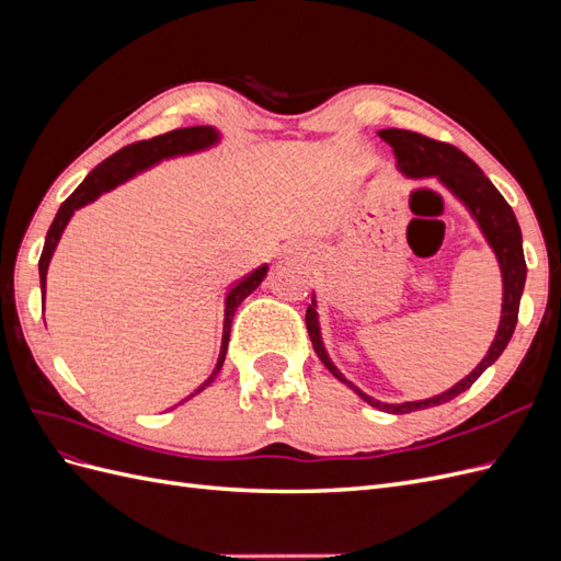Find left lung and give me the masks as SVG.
I'll return each mask as SVG.
<instances>
[{
    "mask_svg": "<svg viewBox=\"0 0 561 561\" xmlns=\"http://www.w3.org/2000/svg\"><path fill=\"white\" fill-rule=\"evenodd\" d=\"M379 138L393 147L396 159H398V171L402 175L414 178V180L435 178L463 203V206L470 210V215L474 217V222H478L480 231L484 233L486 243L496 252L501 276H503V309H501L499 332L494 342H491L482 363L474 367L466 379L445 390V393L426 398V400H416V402H400V404H388V402L369 398L334 367L325 346H322L316 297L311 295V307L307 309V330L311 336L313 351L318 353L322 365H325L339 381H344L348 388H353L367 404L377 407V410L388 414H407V412L426 410V407H437L454 400L456 396H461L463 390H468L474 381L480 379V375L489 365H494L499 360V355L505 351L517 325L519 299H522L524 280H526V262H524V250H522V229L517 225L513 208L507 206V201L501 196V192L480 171V165L472 159H468L461 149H456L454 145H447V142L431 140L421 133L402 130V128H383L379 130Z\"/></svg>",
    "mask_w": 561,
    "mask_h": 561,
    "instance_id": "8db88e82",
    "label": "left lung"
}]
</instances>
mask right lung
<instances>
[{
    "mask_svg": "<svg viewBox=\"0 0 561 561\" xmlns=\"http://www.w3.org/2000/svg\"><path fill=\"white\" fill-rule=\"evenodd\" d=\"M219 142V133L213 128V126H192V128H178V130H171V133H163V135H157V138L151 140H140V142H133L124 149H118L116 154H112L110 159H105L100 165H95L93 171L87 175V180H83L77 190L72 192V196L67 198L56 219L54 225L48 227V233H46V243H44V250H42V257H39V283H42V299H44V290H46V271H48V262L50 257H54V250L60 241V236L67 227V222H70V217L75 215V210H79L81 206H87V203L95 201L103 192H110L114 190L116 184H122L126 180H130L133 175H138L142 171H147V168H151L154 163L163 161V159H173V157H182V154H194V151H203L208 149L213 145ZM268 266H260L254 268L252 274L243 276L239 283H236L227 299H225V330H222V346H219V358H217V365L213 369V375L203 381L192 396L201 393L203 388L210 386L217 377V371L222 369L225 365V355H227V346H229V334H231V320H233V313L236 309H239V304L252 293L257 290L260 283L264 280ZM190 396V398H192Z\"/></svg>",
    "mask_w": 561,
    "mask_h": 561,
    "instance_id": "obj_1",
    "label": "right lung"
}]
</instances>
